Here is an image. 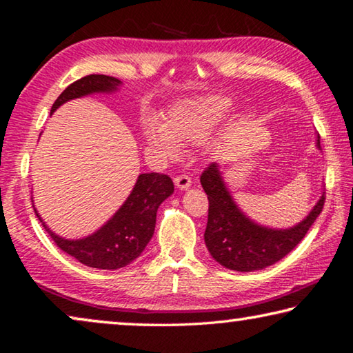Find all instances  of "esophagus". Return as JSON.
Segmentation results:
<instances>
[{
  "instance_id": "esophagus-1",
  "label": "esophagus",
  "mask_w": 353,
  "mask_h": 353,
  "mask_svg": "<svg viewBox=\"0 0 353 353\" xmlns=\"http://www.w3.org/2000/svg\"><path fill=\"white\" fill-rule=\"evenodd\" d=\"M174 183H176L177 188L185 190V188H188L190 185H191V179H190L188 176H185V174L176 176V177H174Z\"/></svg>"
}]
</instances>
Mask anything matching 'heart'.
<instances>
[{"label":"heart","instance_id":"1","mask_svg":"<svg viewBox=\"0 0 353 353\" xmlns=\"http://www.w3.org/2000/svg\"><path fill=\"white\" fill-rule=\"evenodd\" d=\"M229 101L223 98H204L185 101L168 112L165 124L148 123V141L166 157H174L179 143L204 139L229 112Z\"/></svg>","mask_w":353,"mask_h":353}]
</instances>
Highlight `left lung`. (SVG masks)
I'll return each mask as SVG.
<instances>
[{
    "mask_svg": "<svg viewBox=\"0 0 353 353\" xmlns=\"http://www.w3.org/2000/svg\"><path fill=\"white\" fill-rule=\"evenodd\" d=\"M201 183L208 198L204 234L207 249L219 265L240 272L263 270L288 255L307 235L325 202V194H322L302 223L288 230H272L254 224L240 212L225 188L216 163H208L202 171Z\"/></svg>",
    "mask_w": 353,
    "mask_h": 353,
    "instance_id": "8db88e82",
    "label": "left lung"
}]
</instances>
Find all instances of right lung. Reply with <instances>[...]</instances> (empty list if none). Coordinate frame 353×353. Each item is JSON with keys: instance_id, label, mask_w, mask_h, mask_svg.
Masks as SVG:
<instances>
[{"instance_id": "1", "label": "right lung", "mask_w": 353, "mask_h": 353, "mask_svg": "<svg viewBox=\"0 0 353 353\" xmlns=\"http://www.w3.org/2000/svg\"><path fill=\"white\" fill-rule=\"evenodd\" d=\"M119 83L121 81H118L117 77L105 74L81 77L59 94L51 107V113L70 99L97 92L117 90ZM172 191H174V183L170 176L160 172L140 174L128 201L113 214L109 223L82 240H65L57 236L48 229L43 221L39 219L57 248L74 256L82 265L98 270H118L134 261L145 250L154 235L157 208Z\"/></svg>"}]
</instances>
